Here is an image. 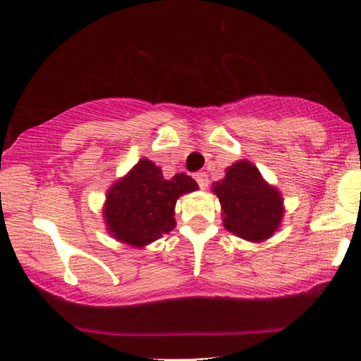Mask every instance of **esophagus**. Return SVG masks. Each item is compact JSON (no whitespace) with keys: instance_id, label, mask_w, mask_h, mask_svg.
I'll list each match as a JSON object with an SVG mask.
<instances>
[{"instance_id":"esophagus-1","label":"esophagus","mask_w":361,"mask_h":361,"mask_svg":"<svg viewBox=\"0 0 361 361\" xmlns=\"http://www.w3.org/2000/svg\"><path fill=\"white\" fill-rule=\"evenodd\" d=\"M194 177L200 189H205V187L209 185V174H207V172H197Z\"/></svg>"}]
</instances>
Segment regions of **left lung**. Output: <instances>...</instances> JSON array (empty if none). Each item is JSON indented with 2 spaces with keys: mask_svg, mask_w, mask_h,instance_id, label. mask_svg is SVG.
Listing matches in <instances>:
<instances>
[{
  "mask_svg": "<svg viewBox=\"0 0 361 361\" xmlns=\"http://www.w3.org/2000/svg\"><path fill=\"white\" fill-rule=\"evenodd\" d=\"M212 185L221 204L225 228L231 233L258 243L279 228L284 215L283 197L250 161L235 162L224 179Z\"/></svg>",
  "mask_w": 361,
  "mask_h": 361,
  "instance_id": "1",
  "label": "left lung"
}]
</instances>
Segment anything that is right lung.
Listing matches in <instances>:
<instances>
[{
    "label": "right lung",
    "mask_w": 361,
    "mask_h": 361,
    "mask_svg": "<svg viewBox=\"0 0 361 361\" xmlns=\"http://www.w3.org/2000/svg\"><path fill=\"white\" fill-rule=\"evenodd\" d=\"M197 189V182L187 174L164 179L159 167L145 157L106 192L103 216L108 233L142 248L174 230L177 199Z\"/></svg>",
    "instance_id": "1"
}]
</instances>
